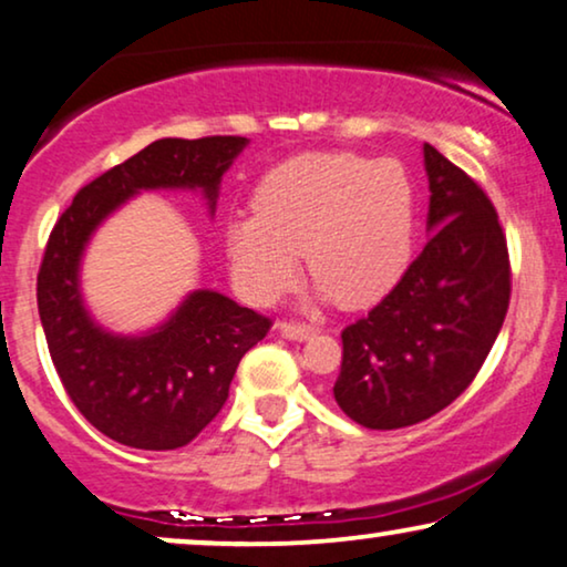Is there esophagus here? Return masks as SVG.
<instances>
[{
  "label": "esophagus",
  "instance_id": "obj_1",
  "mask_svg": "<svg viewBox=\"0 0 567 567\" xmlns=\"http://www.w3.org/2000/svg\"><path fill=\"white\" fill-rule=\"evenodd\" d=\"M279 332L288 337V340H308V337L317 334V327L298 324V321H282V324H279Z\"/></svg>",
  "mask_w": 567,
  "mask_h": 567
}]
</instances>
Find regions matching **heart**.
I'll return each instance as SVG.
<instances>
[{"label": "heart", "instance_id": "obj_1", "mask_svg": "<svg viewBox=\"0 0 567 567\" xmlns=\"http://www.w3.org/2000/svg\"><path fill=\"white\" fill-rule=\"evenodd\" d=\"M419 198L400 162L353 152H308L271 167L254 214L227 225L235 282L271 303L296 282L300 250L319 292L346 308L384 298L411 267Z\"/></svg>", "mask_w": 567, "mask_h": 567}]
</instances>
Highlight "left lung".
I'll return each mask as SVG.
<instances>
[{
	"mask_svg": "<svg viewBox=\"0 0 567 567\" xmlns=\"http://www.w3.org/2000/svg\"><path fill=\"white\" fill-rule=\"evenodd\" d=\"M424 164L432 238L382 303L342 329L334 400L367 429L413 426L463 395L511 306L507 240L489 196L429 143Z\"/></svg>",
	"mask_w": 567,
	"mask_h": 567,
	"instance_id": "1",
	"label": "left lung"
}]
</instances>
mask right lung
I'll list each match as a JSON object with an SVG mask.
<instances>
[{
  "label": "right lung",
  "instance_id": "right-lung-1",
  "mask_svg": "<svg viewBox=\"0 0 567 567\" xmlns=\"http://www.w3.org/2000/svg\"><path fill=\"white\" fill-rule=\"evenodd\" d=\"M248 138H162L83 185L49 235L35 282L39 317L60 382L91 426L138 450H177L221 411L240 358L271 319L221 292L196 290L154 332L123 337L91 319L81 259L110 214L141 190H200L214 212L221 175Z\"/></svg>",
  "mask_w": 567,
  "mask_h": 567
}]
</instances>
